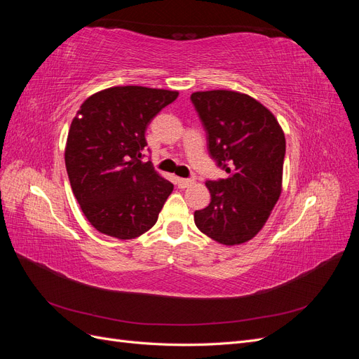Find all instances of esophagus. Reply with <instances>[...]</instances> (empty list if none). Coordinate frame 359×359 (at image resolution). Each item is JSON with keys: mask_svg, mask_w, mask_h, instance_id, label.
Masks as SVG:
<instances>
[{"mask_svg": "<svg viewBox=\"0 0 359 359\" xmlns=\"http://www.w3.org/2000/svg\"><path fill=\"white\" fill-rule=\"evenodd\" d=\"M177 184H178L180 189H187V187L191 186V184H194V181L187 180V178H177Z\"/></svg>", "mask_w": 359, "mask_h": 359, "instance_id": "obj_1", "label": "esophagus"}]
</instances>
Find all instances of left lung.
Listing matches in <instances>:
<instances>
[{
  "label": "left lung",
  "mask_w": 359,
  "mask_h": 359,
  "mask_svg": "<svg viewBox=\"0 0 359 359\" xmlns=\"http://www.w3.org/2000/svg\"><path fill=\"white\" fill-rule=\"evenodd\" d=\"M210 156L229 177L206 181L211 202L194 211L198 229L224 245L255 238L281 194L286 139L276 116L253 97L212 90L191 94Z\"/></svg>",
  "instance_id": "left-lung-1"
}]
</instances>
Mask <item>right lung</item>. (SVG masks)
<instances>
[{"label":"right lung","mask_w":359,"mask_h":359,"mask_svg":"<svg viewBox=\"0 0 359 359\" xmlns=\"http://www.w3.org/2000/svg\"><path fill=\"white\" fill-rule=\"evenodd\" d=\"M177 97L178 91L112 86L76 112L64 158L74 198L100 233L132 240L156 224L173 184L142 161L145 132Z\"/></svg>","instance_id":"1"}]
</instances>
